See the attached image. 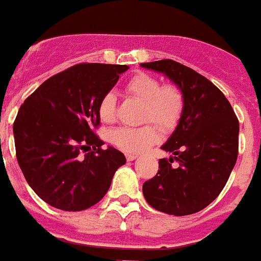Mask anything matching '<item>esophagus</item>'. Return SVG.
<instances>
[{"mask_svg": "<svg viewBox=\"0 0 261 261\" xmlns=\"http://www.w3.org/2000/svg\"><path fill=\"white\" fill-rule=\"evenodd\" d=\"M137 159V154H132V153H128L126 154V160L128 161H133Z\"/></svg>", "mask_w": 261, "mask_h": 261, "instance_id": "obj_1", "label": "esophagus"}]
</instances>
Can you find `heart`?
I'll return each mask as SVG.
<instances>
[{"mask_svg": "<svg viewBox=\"0 0 261 261\" xmlns=\"http://www.w3.org/2000/svg\"><path fill=\"white\" fill-rule=\"evenodd\" d=\"M126 93L144 102L143 120L152 121L163 130H172L177 126L185 109V96L176 85H161L160 80L148 73H136L124 85ZM97 112L101 121L113 122L117 117V96L108 92L98 101ZM159 140V130L153 124L139 128L116 129L112 141L128 153H141Z\"/></svg>", "mask_w": 261, "mask_h": 261, "instance_id": "heart-1", "label": "heart"}]
</instances>
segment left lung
<instances>
[{"label":"left lung","instance_id":"obj_1","mask_svg":"<svg viewBox=\"0 0 261 261\" xmlns=\"http://www.w3.org/2000/svg\"><path fill=\"white\" fill-rule=\"evenodd\" d=\"M141 66L163 73L185 96L181 120L161 146L173 157L159 161L156 176L144 182V197L160 212L192 215L210 205L227 184L238 160L239 120L223 92L193 69L173 60ZM173 161L177 167H171Z\"/></svg>","mask_w":261,"mask_h":261}]
</instances>
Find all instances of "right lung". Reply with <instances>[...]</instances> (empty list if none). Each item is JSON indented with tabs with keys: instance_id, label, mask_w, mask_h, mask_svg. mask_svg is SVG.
<instances>
[{
	"instance_id": "right-lung-1",
	"label": "right lung",
	"mask_w": 261,
	"mask_h": 261,
	"mask_svg": "<svg viewBox=\"0 0 261 261\" xmlns=\"http://www.w3.org/2000/svg\"><path fill=\"white\" fill-rule=\"evenodd\" d=\"M126 65L79 64L51 76L23 101L13 124L18 165L34 192L69 212L97 204L126 163L94 129L98 101Z\"/></svg>"
}]
</instances>
